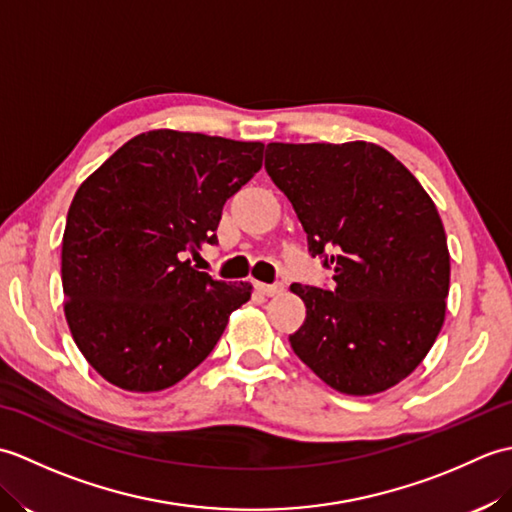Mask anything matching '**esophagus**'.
Masks as SVG:
<instances>
[{
  "label": "esophagus",
  "instance_id": "1",
  "mask_svg": "<svg viewBox=\"0 0 512 512\" xmlns=\"http://www.w3.org/2000/svg\"><path fill=\"white\" fill-rule=\"evenodd\" d=\"M255 288L266 297H275V295H281V292H284V286H281V284H255Z\"/></svg>",
  "mask_w": 512,
  "mask_h": 512
}]
</instances>
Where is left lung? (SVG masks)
<instances>
[{"label": "left lung", "instance_id": "1", "mask_svg": "<svg viewBox=\"0 0 512 512\" xmlns=\"http://www.w3.org/2000/svg\"><path fill=\"white\" fill-rule=\"evenodd\" d=\"M266 171L334 281L330 290L290 286L306 303L292 350L347 396L398 385L447 312L451 262L436 204L400 160L365 140L270 143Z\"/></svg>", "mask_w": 512, "mask_h": 512}]
</instances>
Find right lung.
Here are the masks:
<instances>
[{"label":"right lung","mask_w":512,"mask_h":512,"mask_svg":"<svg viewBox=\"0 0 512 512\" xmlns=\"http://www.w3.org/2000/svg\"><path fill=\"white\" fill-rule=\"evenodd\" d=\"M264 145L154 129L85 180L65 222L61 281L72 339L107 383L162 391L193 372L250 299L191 266Z\"/></svg>","instance_id":"add662e5"}]
</instances>
